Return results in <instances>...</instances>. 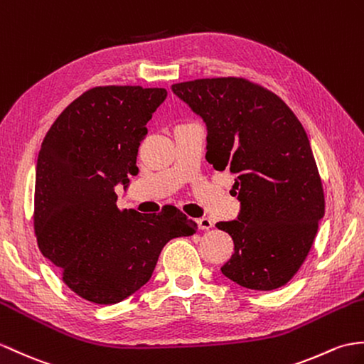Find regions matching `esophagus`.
<instances>
[{"label": "esophagus", "mask_w": 364, "mask_h": 364, "mask_svg": "<svg viewBox=\"0 0 364 364\" xmlns=\"http://www.w3.org/2000/svg\"><path fill=\"white\" fill-rule=\"evenodd\" d=\"M197 225H198V228L200 230H210V228L214 226V223H213V220H210V218H208V217H201V218H198L197 220Z\"/></svg>", "instance_id": "obj_1"}]
</instances>
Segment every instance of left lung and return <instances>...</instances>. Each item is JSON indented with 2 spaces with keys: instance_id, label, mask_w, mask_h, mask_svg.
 Returning <instances> with one entry per match:
<instances>
[{
  "instance_id": "left-lung-1",
  "label": "left lung",
  "mask_w": 364,
  "mask_h": 364,
  "mask_svg": "<svg viewBox=\"0 0 364 364\" xmlns=\"http://www.w3.org/2000/svg\"><path fill=\"white\" fill-rule=\"evenodd\" d=\"M172 91L206 122L208 163L235 176L237 220L215 225L234 242L222 273L250 290L285 285L324 215L323 183L302 124L274 92L242 77L181 82Z\"/></svg>"
}]
</instances>
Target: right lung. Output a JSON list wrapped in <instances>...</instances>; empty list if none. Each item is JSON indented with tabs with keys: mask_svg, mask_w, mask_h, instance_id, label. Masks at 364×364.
Here are the masks:
<instances>
[{
	"mask_svg": "<svg viewBox=\"0 0 364 364\" xmlns=\"http://www.w3.org/2000/svg\"><path fill=\"white\" fill-rule=\"evenodd\" d=\"M164 88L96 87L68 105L41 142L33 196L38 248L80 298L116 304L154 273L164 245L192 235L180 209L141 214L117 208L116 184L138 173L147 122Z\"/></svg>",
	"mask_w": 364,
	"mask_h": 364,
	"instance_id": "add662e5",
	"label": "right lung"
}]
</instances>
